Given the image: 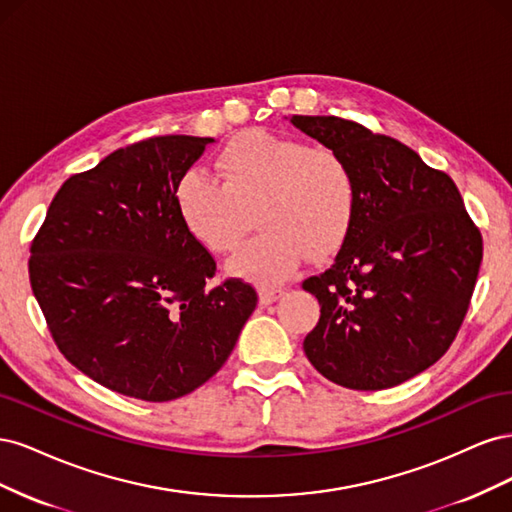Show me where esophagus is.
Here are the masks:
<instances>
[{"label":"esophagus","mask_w":512,"mask_h":512,"mask_svg":"<svg viewBox=\"0 0 512 512\" xmlns=\"http://www.w3.org/2000/svg\"><path fill=\"white\" fill-rule=\"evenodd\" d=\"M284 294V290H280V288H262L260 292H258V301H260V305H271V303H275L277 299H280Z\"/></svg>","instance_id":"obj_1"}]
</instances>
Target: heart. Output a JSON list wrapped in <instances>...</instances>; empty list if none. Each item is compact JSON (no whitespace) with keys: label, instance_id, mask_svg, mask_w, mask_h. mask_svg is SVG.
Segmentation results:
<instances>
[{"label":"heart","instance_id":"b5f03b06","mask_svg":"<svg viewBox=\"0 0 512 512\" xmlns=\"http://www.w3.org/2000/svg\"><path fill=\"white\" fill-rule=\"evenodd\" d=\"M220 178L188 170L175 192L183 226L211 254H228L250 228L262 230L230 260L250 282L280 284L309 254H335L356 215V181L348 162L331 149L299 138L247 130L222 149Z\"/></svg>","mask_w":512,"mask_h":512}]
</instances>
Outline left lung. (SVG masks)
<instances>
[{
	"label": "left lung",
	"instance_id": "1",
	"mask_svg": "<svg viewBox=\"0 0 512 512\" xmlns=\"http://www.w3.org/2000/svg\"><path fill=\"white\" fill-rule=\"evenodd\" d=\"M290 121L339 153L356 181L350 235L331 269L303 282L320 303L303 350L339 386L391 389L453 344L470 307L483 237L455 181L404 143L342 117Z\"/></svg>",
	"mask_w": 512,
	"mask_h": 512
}]
</instances>
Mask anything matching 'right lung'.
Instances as JSON below:
<instances>
[{"label":"right lung","instance_id":"add662e5","mask_svg":"<svg viewBox=\"0 0 512 512\" xmlns=\"http://www.w3.org/2000/svg\"><path fill=\"white\" fill-rule=\"evenodd\" d=\"M213 138L156 136L72 175L32 243L29 282L61 354L115 393L170 401L226 363L258 303L207 288L213 256L183 226L179 179Z\"/></svg>","mask_w":512,"mask_h":512}]
</instances>
